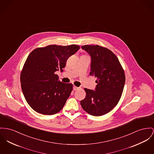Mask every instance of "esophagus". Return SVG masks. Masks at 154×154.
Wrapping results in <instances>:
<instances>
[{"label": "esophagus", "instance_id": "1", "mask_svg": "<svg viewBox=\"0 0 154 154\" xmlns=\"http://www.w3.org/2000/svg\"><path fill=\"white\" fill-rule=\"evenodd\" d=\"M73 91H76V90H78V89H79V88H78V87H76V86H74L73 88Z\"/></svg>", "mask_w": 154, "mask_h": 154}]
</instances>
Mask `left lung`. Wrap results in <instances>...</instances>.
Segmentation results:
<instances>
[{"instance_id":"8db88e82","label":"left lung","mask_w":154,"mask_h":154,"mask_svg":"<svg viewBox=\"0 0 154 154\" xmlns=\"http://www.w3.org/2000/svg\"><path fill=\"white\" fill-rule=\"evenodd\" d=\"M91 56L90 75L96 77L94 91L85 88V98L81 101L83 109L94 116L110 112L117 104L123 93L125 74L116 55L110 50L96 45H83Z\"/></svg>"}]
</instances>
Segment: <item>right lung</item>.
Here are the masks:
<instances>
[{"label":"right lung","instance_id":"add662e5","mask_svg":"<svg viewBox=\"0 0 154 154\" xmlns=\"http://www.w3.org/2000/svg\"><path fill=\"white\" fill-rule=\"evenodd\" d=\"M76 45H50L38 48L28 56L21 73V89L31 108L44 115L59 112L72 92V83L59 81L67 60L79 50Z\"/></svg>","mask_w":154,"mask_h":154}]
</instances>
